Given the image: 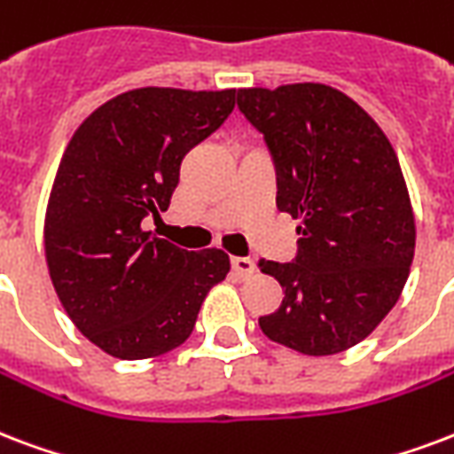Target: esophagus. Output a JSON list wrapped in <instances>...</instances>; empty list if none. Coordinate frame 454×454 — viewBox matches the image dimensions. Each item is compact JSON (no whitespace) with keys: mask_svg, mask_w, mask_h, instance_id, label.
<instances>
[{"mask_svg":"<svg viewBox=\"0 0 454 454\" xmlns=\"http://www.w3.org/2000/svg\"><path fill=\"white\" fill-rule=\"evenodd\" d=\"M254 259L252 257H233V271L240 276V278H247V276H252L254 273Z\"/></svg>","mask_w":454,"mask_h":454,"instance_id":"esophagus-1","label":"esophagus"}]
</instances>
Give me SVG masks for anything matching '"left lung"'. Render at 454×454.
I'll return each mask as SVG.
<instances>
[{
	"label": "left lung",
	"instance_id": "1",
	"mask_svg": "<svg viewBox=\"0 0 454 454\" xmlns=\"http://www.w3.org/2000/svg\"><path fill=\"white\" fill-rule=\"evenodd\" d=\"M238 109L264 135L281 212L300 219L295 262H259L281 283L266 338L324 357L357 345L400 300L414 259V212L403 168L379 123L321 82L238 90Z\"/></svg>",
	"mask_w": 454,
	"mask_h": 454
}]
</instances>
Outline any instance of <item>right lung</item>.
<instances>
[{
    "label": "right lung",
    "mask_w": 454,
    "mask_h": 454,
    "mask_svg": "<svg viewBox=\"0 0 454 454\" xmlns=\"http://www.w3.org/2000/svg\"><path fill=\"white\" fill-rule=\"evenodd\" d=\"M235 90L140 88L114 97L66 145L44 216L51 283L75 328L119 359L188 340L223 250L190 252L143 231L178 185L181 161L231 116Z\"/></svg>",
    "instance_id": "1"
}]
</instances>
